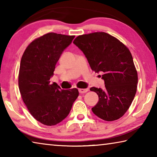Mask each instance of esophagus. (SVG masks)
Segmentation results:
<instances>
[{"label":"esophagus","instance_id":"1","mask_svg":"<svg viewBox=\"0 0 157 157\" xmlns=\"http://www.w3.org/2000/svg\"><path fill=\"white\" fill-rule=\"evenodd\" d=\"M78 90H79V94H85V93L88 91V89H79Z\"/></svg>","mask_w":157,"mask_h":157}]
</instances>
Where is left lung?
<instances>
[{"label":"left lung","instance_id":"obj_1","mask_svg":"<svg viewBox=\"0 0 157 157\" xmlns=\"http://www.w3.org/2000/svg\"><path fill=\"white\" fill-rule=\"evenodd\" d=\"M73 43L84 52L92 71L103 73L105 89H90L99 98L92 111L104 121L118 120L128 110L137 89L138 73L128 48L103 32L79 35Z\"/></svg>","mask_w":157,"mask_h":157}]
</instances>
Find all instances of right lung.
<instances>
[{"label":"right lung","instance_id":"right-lung-1","mask_svg":"<svg viewBox=\"0 0 157 157\" xmlns=\"http://www.w3.org/2000/svg\"><path fill=\"white\" fill-rule=\"evenodd\" d=\"M75 36L47 33L33 40L21 57L18 88L29 112L48 126L62 122L79 95L78 89L62 90L50 83L55 65Z\"/></svg>","mask_w":157,"mask_h":157}]
</instances>
